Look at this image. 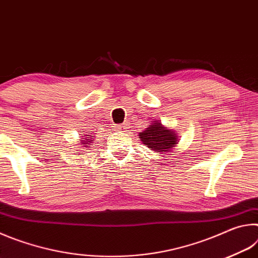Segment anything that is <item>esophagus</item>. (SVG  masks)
Listing matches in <instances>:
<instances>
[{"instance_id":"34e87169","label":"esophagus","mask_w":258,"mask_h":258,"mask_svg":"<svg viewBox=\"0 0 258 258\" xmlns=\"http://www.w3.org/2000/svg\"><path fill=\"white\" fill-rule=\"evenodd\" d=\"M119 131H121V132H126V130H127V125L126 124H123V125H119Z\"/></svg>"}]
</instances>
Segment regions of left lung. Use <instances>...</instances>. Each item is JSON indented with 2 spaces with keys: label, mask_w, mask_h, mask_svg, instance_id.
<instances>
[{
  "label": "left lung",
  "mask_w": 258,
  "mask_h": 258,
  "mask_svg": "<svg viewBox=\"0 0 258 258\" xmlns=\"http://www.w3.org/2000/svg\"><path fill=\"white\" fill-rule=\"evenodd\" d=\"M140 141L155 151H169L176 145L175 132L164 127L160 123L149 125L146 131L140 132Z\"/></svg>",
  "instance_id": "obj_1"
}]
</instances>
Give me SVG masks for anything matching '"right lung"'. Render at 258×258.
<instances>
[{
	"label": "right lung",
	"instance_id": "add662e5",
	"mask_svg": "<svg viewBox=\"0 0 258 258\" xmlns=\"http://www.w3.org/2000/svg\"><path fill=\"white\" fill-rule=\"evenodd\" d=\"M83 137H85V138H84V140H82L83 145H87V143H91V141H92V140L89 139V138H90V135H83ZM92 138H93V137H92Z\"/></svg>",
	"mask_w": 258,
	"mask_h": 258
}]
</instances>
